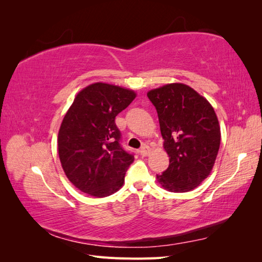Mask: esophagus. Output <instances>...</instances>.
Masks as SVG:
<instances>
[{
  "mask_svg": "<svg viewBox=\"0 0 262 262\" xmlns=\"http://www.w3.org/2000/svg\"><path fill=\"white\" fill-rule=\"evenodd\" d=\"M149 151H151V149H149V147H148L147 145H144V146L140 149V153H141L142 157H146V155L149 153Z\"/></svg>",
  "mask_w": 262,
  "mask_h": 262,
  "instance_id": "obj_1",
  "label": "esophagus"
}]
</instances>
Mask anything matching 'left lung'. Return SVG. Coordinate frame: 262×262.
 <instances>
[{"instance_id": "8db88e82", "label": "left lung", "mask_w": 262, "mask_h": 262, "mask_svg": "<svg viewBox=\"0 0 262 262\" xmlns=\"http://www.w3.org/2000/svg\"><path fill=\"white\" fill-rule=\"evenodd\" d=\"M158 111L169 168L157 174L161 187L186 192L198 187L213 169L221 128L211 104L192 88L171 83L147 92Z\"/></svg>"}]
</instances>
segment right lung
Returning a JSON list of instances; mask_svg holds the SVG:
<instances>
[{
	"label": "right lung",
	"mask_w": 262,
	"mask_h": 262,
	"mask_svg": "<svg viewBox=\"0 0 262 262\" xmlns=\"http://www.w3.org/2000/svg\"><path fill=\"white\" fill-rule=\"evenodd\" d=\"M136 93L107 83L81 90L66 113L58 132V155L66 177L93 197H107L121 188L134 155L120 145L116 116Z\"/></svg>",
	"instance_id": "obj_1"
}]
</instances>
